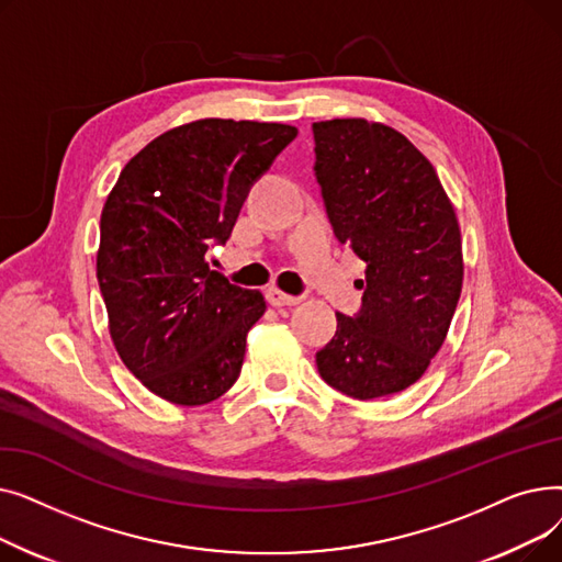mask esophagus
Wrapping results in <instances>:
<instances>
[{
  "label": "esophagus",
  "mask_w": 562,
  "mask_h": 562,
  "mask_svg": "<svg viewBox=\"0 0 562 562\" xmlns=\"http://www.w3.org/2000/svg\"><path fill=\"white\" fill-rule=\"evenodd\" d=\"M266 299H269V303L276 305V307H282V305H299V303H301L299 296H291V293H284V291L278 289V286H269V289H266Z\"/></svg>",
  "instance_id": "esophagus-1"
}]
</instances>
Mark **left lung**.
<instances>
[{
    "instance_id": "obj_1",
    "label": "left lung",
    "mask_w": 562,
    "mask_h": 562,
    "mask_svg": "<svg viewBox=\"0 0 562 562\" xmlns=\"http://www.w3.org/2000/svg\"><path fill=\"white\" fill-rule=\"evenodd\" d=\"M312 132L337 239L367 261L362 310L337 312L316 367L350 398L392 396L415 385L447 339L464 276L458 216L432 164L394 127L335 117Z\"/></svg>"
}]
</instances>
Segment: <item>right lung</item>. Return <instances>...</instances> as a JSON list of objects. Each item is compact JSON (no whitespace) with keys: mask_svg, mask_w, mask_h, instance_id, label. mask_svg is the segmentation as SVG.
<instances>
[{"mask_svg":"<svg viewBox=\"0 0 562 562\" xmlns=\"http://www.w3.org/2000/svg\"><path fill=\"white\" fill-rule=\"evenodd\" d=\"M299 130L202 117L147 143L121 170L100 218L98 282L109 335L140 385L175 405L223 396L241 373L263 293L206 263L257 177Z\"/></svg>","mask_w":562,"mask_h":562,"instance_id":"1","label":"right lung"}]
</instances>
